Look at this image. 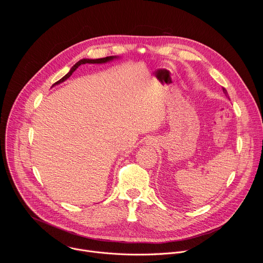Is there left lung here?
Listing matches in <instances>:
<instances>
[{
    "instance_id": "obj_1",
    "label": "left lung",
    "mask_w": 263,
    "mask_h": 263,
    "mask_svg": "<svg viewBox=\"0 0 263 263\" xmlns=\"http://www.w3.org/2000/svg\"><path fill=\"white\" fill-rule=\"evenodd\" d=\"M222 91H223V93H224V96H226V97H228V98H229V96H228V92H227V90H226V88H223V87H222Z\"/></svg>"
}]
</instances>
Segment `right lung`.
I'll return each instance as SVG.
<instances>
[{
	"label": "right lung",
	"instance_id": "1",
	"mask_svg": "<svg viewBox=\"0 0 263 263\" xmlns=\"http://www.w3.org/2000/svg\"><path fill=\"white\" fill-rule=\"evenodd\" d=\"M116 58H118V57H117V56H108V57H104V58H100V59H81V60H79L76 64H74V65L70 68V70L65 74L64 77H62L59 81H57L56 83H54V84L52 85V87L55 86V85H57V84L62 83V82L65 81L66 79H68V78L71 76V73H72L74 70H76L81 64H85V63H106V62H108V61H111V60L116 59Z\"/></svg>",
	"mask_w": 263,
	"mask_h": 263
}]
</instances>
